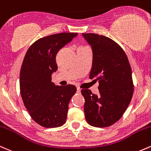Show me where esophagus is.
<instances>
[{
  "instance_id": "obj_1",
  "label": "esophagus",
  "mask_w": 151,
  "mask_h": 151,
  "mask_svg": "<svg viewBox=\"0 0 151 151\" xmlns=\"http://www.w3.org/2000/svg\"><path fill=\"white\" fill-rule=\"evenodd\" d=\"M77 92H80V91H81V89H80V88H79V87H77Z\"/></svg>"
}]
</instances>
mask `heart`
I'll use <instances>...</instances> for the list:
<instances>
[{
    "label": "heart",
    "instance_id": "1",
    "mask_svg": "<svg viewBox=\"0 0 151 151\" xmlns=\"http://www.w3.org/2000/svg\"><path fill=\"white\" fill-rule=\"evenodd\" d=\"M81 48H88V47H81Z\"/></svg>",
    "mask_w": 151,
    "mask_h": 151
}]
</instances>
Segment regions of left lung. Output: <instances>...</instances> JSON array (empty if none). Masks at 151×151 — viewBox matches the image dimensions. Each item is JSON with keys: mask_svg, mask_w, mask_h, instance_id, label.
<instances>
[{"mask_svg": "<svg viewBox=\"0 0 151 151\" xmlns=\"http://www.w3.org/2000/svg\"><path fill=\"white\" fill-rule=\"evenodd\" d=\"M93 51L89 78L99 81V94L81 89L84 110L89 125L104 128L124 115L133 93L132 72L125 52L113 40L94 33H82Z\"/></svg>", "mask_w": 151, "mask_h": 151, "instance_id": "8db88e82", "label": "left lung"}]
</instances>
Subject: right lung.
Segmentation results:
<instances>
[{"label":"right lung","instance_id":"obj_1","mask_svg":"<svg viewBox=\"0 0 151 151\" xmlns=\"http://www.w3.org/2000/svg\"><path fill=\"white\" fill-rule=\"evenodd\" d=\"M77 32H62L40 38L27 50L20 72V91L25 108L33 120L45 128L63 125L68 105L77 88L56 86L52 74L58 70L56 55L77 37Z\"/></svg>","mask_w":151,"mask_h":151}]
</instances>
